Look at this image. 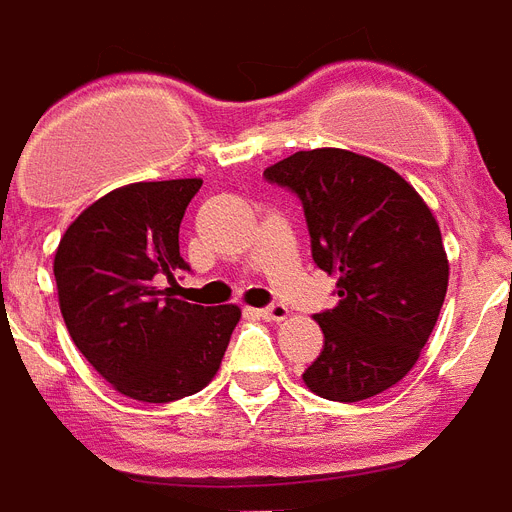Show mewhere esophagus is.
<instances>
[{
    "mask_svg": "<svg viewBox=\"0 0 512 512\" xmlns=\"http://www.w3.org/2000/svg\"><path fill=\"white\" fill-rule=\"evenodd\" d=\"M260 316H263L265 321H284L289 316V308L281 303H273V305H268V308H263V311H260Z\"/></svg>",
    "mask_w": 512,
    "mask_h": 512,
    "instance_id": "obj_1",
    "label": "esophagus"
}]
</instances>
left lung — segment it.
Returning a JSON list of instances; mask_svg holds the SVG:
<instances>
[{"label":"left lung","mask_w":512,"mask_h":512,"mask_svg":"<svg viewBox=\"0 0 512 512\" xmlns=\"http://www.w3.org/2000/svg\"><path fill=\"white\" fill-rule=\"evenodd\" d=\"M265 180L303 201L313 260L337 276V305L305 385L329 401H364L409 374L449 287L441 231L422 196L388 164L313 148L271 164Z\"/></svg>","instance_id":"1"}]
</instances>
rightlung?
<instances>
[{"label": "right lung", "mask_w": 512, "mask_h": 512, "mask_svg": "<svg viewBox=\"0 0 512 512\" xmlns=\"http://www.w3.org/2000/svg\"><path fill=\"white\" fill-rule=\"evenodd\" d=\"M199 177L130 183L68 225L55 252L66 329L114 390L146 404L199 393L220 369L239 305H193L156 284L188 271L180 220Z\"/></svg>", "instance_id": "add662e5"}]
</instances>
